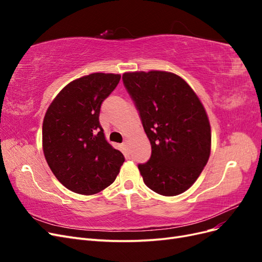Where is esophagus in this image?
<instances>
[{
  "instance_id": "1",
  "label": "esophagus",
  "mask_w": 262,
  "mask_h": 262,
  "mask_svg": "<svg viewBox=\"0 0 262 262\" xmlns=\"http://www.w3.org/2000/svg\"><path fill=\"white\" fill-rule=\"evenodd\" d=\"M122 145H123V147H124L125 149H128V148H129V141H128V140H124Z\"/></svg>"
}]
</instances>
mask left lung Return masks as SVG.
<instances>
[{"label": "left lung", "instance_id": "1", "mask_svg": "<svg viewBox=\"0 0 262 262\" xmlns=\"http://www.w3.org/2000/svg\"><path fill=\"white\" fill-rule=\"evenodd\" d=\"M122 81L152 146L149 160L138 166L144 184L166 196L185 192L211 153V126L202 102L184 78L166 71L126 72Z\"/></svg>", "mask_w": 262, "mask_h": 262}]
</instances>
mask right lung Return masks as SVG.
Listing matches in <instances>:
<instances>
[{
	"mask_svg": "<svg viewBox=\"0 0 262 262\" xmlns=\"http://www.w3.org/2000/svg\"><path fill=\"white\" fill-rule=\"evenodd\" d=\"M120 74L93 73L69 83L53 99L42 123V149L54 176L69 190L91 195L115 181L124 162L99 123L100 106Z\"/></svg>",
	"mask_w": 262,
	"mask_h": 262,
	"instance_id": "right-lung-1",
	"label": "right lung"
}]
</instances>
